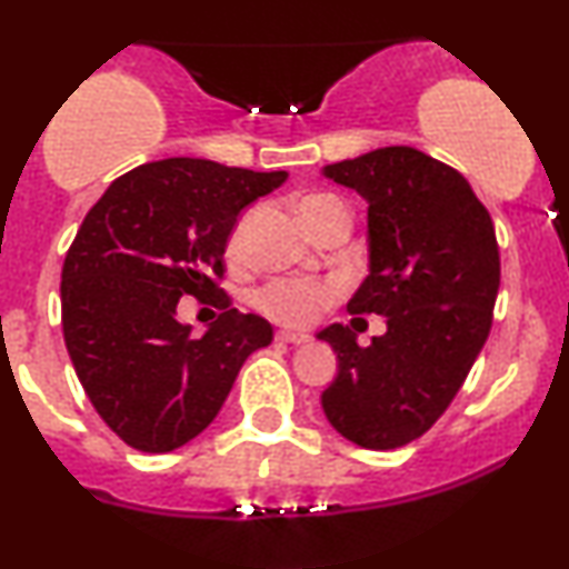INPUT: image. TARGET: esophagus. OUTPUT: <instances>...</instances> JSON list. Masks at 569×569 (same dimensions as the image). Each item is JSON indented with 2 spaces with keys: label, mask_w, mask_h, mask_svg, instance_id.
<instances>
[{
  "label": "esophagus",
  "mask_w": 569,
  "mask_h": 569,
  "mask_svg": "<svg viewBox=\"0 0 569 569\" xmlns=\"http://www.w3.org/2000/svg\"><path fill=\"white\" fill-rule=\"evenodd\" d=\"M276 339L278 342H289V345H305V342H310V335H305V331L280 329V331H276Z\"/></svg>",
  "instance_id": "obj_1"
}]
</instances>
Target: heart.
<instances>
[{
  "label": "heart",
  "mask_w": 569,
  "mask_h": 569,
  "mask_svg": "<svg viewBox=\"0 0 569 569\" xmlns=\"http://www.w3.org/2000/svg\"><path fill=\"white\" fill-rule=\"evenodd\" d=\"M299 211H302V219L307 221V227H310L312 232H318L326 219H331L335 213H348V206H345L337 194L316 192L299 200ZM246 227H248V217L238 221V227H234L230 234V243H227V251H230V257L234 259L243 253ZM331 299H335V289H331V286L312 283V280L280 278V280H272V283H267L264 289H259L253 302H257L259 310H262L267 318H272V321L305 326L310 323L312 318L318 316V310L329 305Z\"/></svg>",
  "instance_id": "b5f03b06"
}]
</instances>
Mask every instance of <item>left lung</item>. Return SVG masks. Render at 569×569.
I'll return each mask as SVG.
<instances>
[{
    "instance_id": "left-lung-1",
    "label": "left lung",
    "mask_w": 569,
    "mask_h": 569,
    "mask_svg": "<svg viewBox=\"0 0 569 569\" xmlns=\"http://www.w3.org/2000/svg\"><path fill=\"white\" fill-rule=\"evenodd\" d=\"M323 173L369 202V276L348 312L385 316L388 331L367 348L342 323L318 335L339 358L321 403L348 441L396 449L439 420L485 348L500 289L495 224L466 176L411 147Z\"/></svg>"
}]
</instances>
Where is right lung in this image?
<instances>
[{
  "label": "right lung",
  "mask_w": 569,
  "mask_h": 569,
  "mask_svg": "<svg viewBox=\"0 0 569 569\" xmlns=\"http://www.w3.org/2000/svg\"><path fill=\"white\" fill-rule=\"evenodd\" d=\"M289 179L213 160L168 158L112 181L84 217L61 272L63 339L101 420L139 452H173L202 433L272 326L221 289L238 213ZM220 318L194 338L178 299Z\"/></svg>",
  "instance_id": "obj_1"
}]
</instances>
